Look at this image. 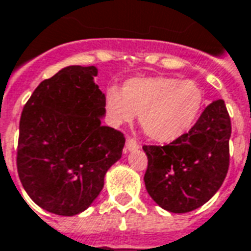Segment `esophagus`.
<instances>
[{"label":"esophagus","instance_id":"esophagus-1","mask_svg":"<svg viewBox=\"0 0 251 251\" xmlns=\"http://www.w3.org/2000/svg\"><path fill=\"white\" fill-rule=\"evenodd\" d=\"M139 148H140L139 143H137L134 139H130V137H129V139L126 140V146H125L126 151H137Z\"/></svg>","mask_w":251,"mask_h":251}]
</instances>
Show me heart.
<instances>
[{"mask_svg": "<svg viewBox=\"0 0 251 251\" xmlns=\"http://www.w3.org/2000/svg\"><path fill=\"white\" fill-rule=\"evenodd\" d=\"M206 96L192 79L154 75L127 79L122 92L105 90L104 110L112 126L129 124L139 115L140 125L158 143H172L190 132L202 115Z\"/></svg>", "mask_w": 251, "mask_h": 251, "instance_id": "1", "label": "heart"}]
</instances>
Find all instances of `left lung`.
<instances>
[{"mask_svg": "<svg viewBox=\"0 0 251 251\" xmlns=\"http://www.w3.org/2000/svg\"><path fill=\"white\" fill-rule=\"evenodd\" d=\"M231 119L224 100L210 103L197 125L168 146H144V183L150 197L170 213H188L210 199L229 166Z\"/></svg>", "mask_w": 251, "mask_h": 251, "instance_id": "left-lung-1", "label": "left lung"}]
</instances>
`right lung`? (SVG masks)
Segmentation results:
<instances>
[{
	"label": "right lung",
	"instance_id": "add662e5",
	"mask_svg": "<svg viewBox=\"0 0 251 251\" xmlns=\"http://www.w3.org/2000/svg\"><path fill=\"white\" fill-rule=\"evenodd\" d=\"M95 66H68L45 79L25 103L19 125L18 173L44 210L75 216L103 190L121 159L124 134L101 125L104 95Z\"/></svg>",
	"mask_w": 251,
	"mask_h": 251
}]
</instances>
